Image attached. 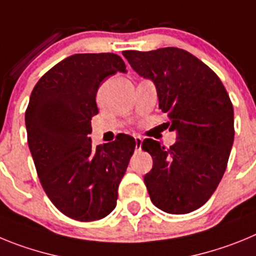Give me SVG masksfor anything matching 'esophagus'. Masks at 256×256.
I'll list each match as a JSON object with an SVG mask.
<instances>
[{"instance_id":"1","label":"esophagus","mask_w":256,"mask_h":256,"mask_svg":"<svg viewBox=\"0 0 256 256\" xmlns=\"http://www.w3.org/2000/svg\"><path fill=\"white\" fill-rule=\"evenodd\" d=\"M134 141H136V148H137V150H140V148H141V144H142V141H144V140H142L141 136H134Z\"/></svg>"}]
</instances>
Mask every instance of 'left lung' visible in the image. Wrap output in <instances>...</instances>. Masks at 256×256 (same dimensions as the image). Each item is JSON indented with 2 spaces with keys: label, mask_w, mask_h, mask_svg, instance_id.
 Wrapping results in <instances>:
<instances>
[{
  "label": "left lung",
  "mask_w": 256,
  "mask_h": 256,
  "mask_svg": "<svg viewBox=\"0 0 256 256\" xmlns=\"http://www.w3.org/2000/svg\"><path fill=\"white\" fill-rule=\"evenodd\" d=\"M132 69L155 84L159 108L166 112L177 141L169 148L146 138L152 158L144 180L156 208L187 214L206 202L218 187L234 144V106L209 66L184 50L124 51Z\"/></svg>",
  "instance_id": "obj_1"
}]
</instances>
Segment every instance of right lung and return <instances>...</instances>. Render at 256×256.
Returning a JSON list of instances; mask_svg holds the SVG:
<instances>
[{"label":"right lung","instance_id":"add662e5","mask_svg":"<svg viewBox=\"0 0 256 256\" xmlns=\"http://www.w3.org/2000/svg\"><path fill=\"white\" fill-rule=\"evenodd\" d=\"M118 72L126 69L115 54H76L50 69L29 98L26 134L40 184L52 204L76 220H98L115 209L136 148L128 134L96 148L90 137L98 87Z\"/></svg>","mask_w":256,"mask_h":256}]
</instances>
